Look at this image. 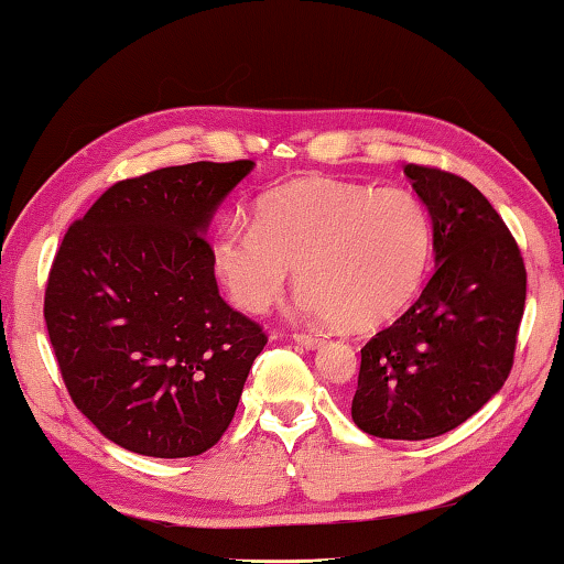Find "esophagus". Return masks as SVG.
Here are the masks:
<instances>
[{
	"mask_svg": "<svg viewBox=\"0 0 564 564\" xmlns=\"http://www.w3.org/2000/svg\"><path fill=\"white\" fill-rule=\"evenodd\" d=\"M292 339L312 349V347H317V344H322V334H317V332H294Z\"/></svg>",
	"mask_w": 564,
	"mask_h": 564,
	"instance_id": "34e87169",
	"label": "esophagus"
}]
</instances>
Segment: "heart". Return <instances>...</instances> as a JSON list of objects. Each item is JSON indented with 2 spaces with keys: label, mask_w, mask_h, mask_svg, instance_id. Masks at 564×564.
Returning <instances> with one entry per match:
<instances>
[{
  "label": "heart",
  "mask_w": 564,
  "mask_h": 564,
  "mask_svg": "<svg viewBox=\"0 0 564 564\" xmlns=\"http://www.w3.org/2000/svg\"><path fill=\"white\" fill-rule=\"evenodd\" d=\"M431 250V213L409 187L300 181L262 195L257 223H223L213 257L230 297L247 312L272 307L294 267L304 307L364 329L406 307Z\"/></svg>",
  "instance_id": "obj_1"
}]
</instances>
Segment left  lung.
<instances>
[{
    "label": "left lung",
    "instance_id": "8db88e82",
    "mask_svg": "<svg viewBox=\"0 0 564 564\" xmlns=\"http://www.w3.org/2000/svg\"><path fill=\"white\" fill-rule=\"evenodd\" d=\"M403 173L433 220L436 272L364 344L351 419L369 436L423 441L496 397L516 361L528 272L516 237L476 185L433 165Z\"/></svg>",
    "mask_w": 564,
    "mask_h": 564
}]
</instances>
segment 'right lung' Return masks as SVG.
<instances>
[{
  "label": "right lung",
  "mask_w": 564,
  "mask_h": 564,
  "mask_svg": "<svg viewBox=\"0 0 564 564\" xmlns=\"http://www.w3.org/2000/svg\"><path fill=\"white\" fill-rule=\"evenodd\" d=\"M252 165L126 177L58 245L44 292L48 341L74 406L126 451L200 456L235 416L267 334L220 297L203 232Z\"/></svg>",
  "instance_id": "1"
}]
</instances>
